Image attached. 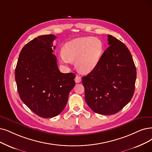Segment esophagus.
<instances>
[{"mask_svg":"<svg viewBox=\"0 0 152 152\" xmlns=\"http://www.w3.org/2000/svg\"><path fill=\"white\" fill-rule=\"evenodd\" d=\"M81 77L78 75H76L75 78V81L76 83H79L81 82Z\"/></svg>","mask_w":152,"mask_h":152,"instance_id":"1","label":"esophagus"}]
</instances>
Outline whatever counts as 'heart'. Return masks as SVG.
<instances>
[{"label":"heart","instance_id":"heart-1","mask_svg":"<svg viewBox=\"0 0 152 152\" xmlns=\"http://www.w3.org/2000/svg\"><path fill=\"white\" fill-rule=\"evenodd\" d=\"M102 50L103 45L99 40L92 37L77 38L64 45L58 60L65 65L76 60L77 70L82 74H88L98 64Z\"/></svg>","mask_w":152,"mask_h":152}]
</instances>
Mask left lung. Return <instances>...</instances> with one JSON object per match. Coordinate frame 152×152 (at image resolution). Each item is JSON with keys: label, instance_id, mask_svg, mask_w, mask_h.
<instances>
[{"label": "left lung", "instance_id": "1", "mask_svg": "<svg viewBox=\"0 0 152 152\" xmlns=\"http://www.w3.org/2000/svg\"><path fill=\"white\" fill-rule=\"evenodd\" d=\"M109 47L95 68L82 77L85 100L92 110L102 115L118 112L134 94L136 67L128 48L108 35Z\"/></svg>", "mask_w": 152, "mask_h": 152}]
</instances>
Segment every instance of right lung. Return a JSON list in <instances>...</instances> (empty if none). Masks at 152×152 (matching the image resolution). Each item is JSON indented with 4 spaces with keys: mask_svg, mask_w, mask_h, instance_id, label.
<instances>
[{
    "mask_svg": "<svg viewBox=\"0 0 152 152\" xmlns=\"http://www.w3.org/2000/svg\"><path fill=\"white\" fill-rule=\"evenodd\" d=\"M55 35H40L23 47L15 70L20 98L34 113L52 118L62 112L75 85V75L58 70L53 55Z\"/></svg>",
    "mask_w": 152,
    "mask_h": 152,
    "instance_id": "right-lung-1",
    "label": "right lung"
}]
</instances>
